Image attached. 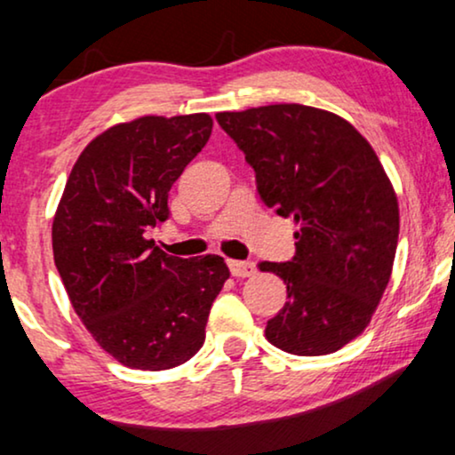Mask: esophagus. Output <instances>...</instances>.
Here are the masks:
<instances>
[{
    "label": "esophagus",
    "instance_id": "1",
    "mask_svg": "<svg viewBox=\"0 0 455 455\" xmlns=\"http://www.w3.org/2000/svg\"><path fill=\"white\" fill-rule=\"evenodd\" d=\"M228 269L235 277H250L256 273V265L251 260H228Z\"/></svg>",
    "mask_w": 455,
    "mask_h": 455
}]
</instances>
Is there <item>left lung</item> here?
Wrapping results in <instances>:
<instances>
[{"label":"left lung","instance_id":"1","mask_svg":"<svg viewBox=\"0 0 455 455\" xmlns=\"http://www.w3.org/2000/svg\"><path fill=\"white\" fill-rule=\"evenodd\" d=\"M216 120L254 169L262 204L300 227L292 260L260 262L288 294L267 339L297 355L337 352L371 322L396 254L398 201L379 158L347 120L299 103Z\"/></svg>","mask_w":455,"mask_h":455}]
</instances>
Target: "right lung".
Here are the masks:
<instances>
[{"label":"right lung","instance_id":"add662e5","mask_svg":"<svg viewBox=\"0 0 455 455\" xmlns=\"http://www.w3.org/2000/svg\"><path fill=\"white\" fill-rule=\"evenodd\" d=\"M207 114L144 116L103 131L71 169L52 222L54 265L86 331L120 364L165 371L205 341L228 280L216 254L178 259L146 237L212 135Z\"/></svg>","mask_w":455,"mask_h":455}]
</instances>
